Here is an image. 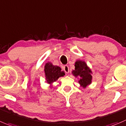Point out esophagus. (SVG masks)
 <instances>
[{
	"label": "esophagus",
	"instance_id": "34e87169",
	"mask_svg": "<svg viewBox=\"0 0 126 126\" xmlns=\"http://www.w3.org/2000/svg\"><path fill=\"white\" fill-rule=\"evenodd\" d=\"M63 70L65 71V72L66 73V74H69V66H68V65H64V66L63 67Z\"/></svg>",
	"mask_w": 126,
	"mask_h": 126
}]
</instances>
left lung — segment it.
I'll return each mask as SVG.
<instances>
[{
    "mask_svg": "<svg viewBox=\"0 0 126 126\" xmlns=\"http://www.w3.org/2000/svg\"><path fill=\"white\" fill-rule=\"evenodd\" d=\"M74 65L75 69L72 70V74L75 77L79 78V83L80 87L86 88L92 82V71L84 61L77 60Z\"/></svg>",
    "mask_w": 126,
    "mask_h": 126,
    "instance_id": "left-lung-1",
    "label": "left lung"
}]
</instances>
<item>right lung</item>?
<instances>
[{"label":"right lung","mask_w":126,"mask_h":126,"mask_svg":"<svg viewBox=\"0 0 126 126\" xmlns=\"http://www.w3.org/2000/svg\"><path fill=\"white\" fill-rule=\"evenodd\" d=\"M44 75L45 79L50 88H52V83L57 81L58 79L65 75L64 71L61 70V68L57 65H54L51 62H47L44 65Z\"/></svg>","instance_id":"right-lung-1"}]
</instances>
